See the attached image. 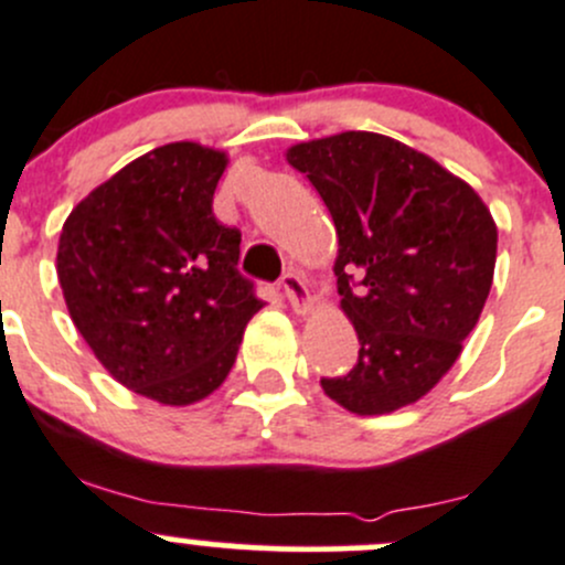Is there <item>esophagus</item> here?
Wrapping results in <instances>:
<instances>
[{
  "mask_svg": "<svg viewBox=\"0 0 565 565\" xmlns=\"http://www.w3.org/2000/svg\"><path fill=\"white\" fill-rule=\"evenodd\" d=\"M281 289H284V298L289 300V306L295 308V313H311L313 311V298L308 292L306 281L298 276V273H287L281 278Z\"/></svg>",
  "mask_w": 565,
  "mask_h": 565,
  "instance_id": "obj_1",
  "label": "esophagus"
}]
</instances>
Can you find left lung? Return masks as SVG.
<instances>
[{
	"label": "left lung",
	"instance_id": "8db88e82",
	"mask_svg": "<svg viewBox=\"0 0 565 565\" xmlns=\"http://www.w3.org/2000/svg\"><path fill=\"white\" fill-rule=\"evenodd\" d=\"M338 235L341 311L360 341L358 365L322 379L358 417L412 406L436 387L477 328L492 287L498 227L484 200L417 148L376 132L295 142Z\"/></svg>",
	"mask_w": 565,
	"mask_h": 565
}]
</instances>
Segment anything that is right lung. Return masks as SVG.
I'll return each instance as SVG.
<instances>
[{"mask_svg": "<svg viewBox=\"0 0 565 565\" xmlns=\"http://www.w3.org/2000/svg\"><path fill=\"white\" fill-rule=\"evenodd\" d=\"M227 151L178 140L86 194L58 235L56 276L105 371L162 406L222 387L263 308L237 273L241 233L213 216Z\"/></svg>", "mask_w": 565, "mask_h": 565, "instance_id": "right-lung-1", "label": "right lung"}]
</instances>
